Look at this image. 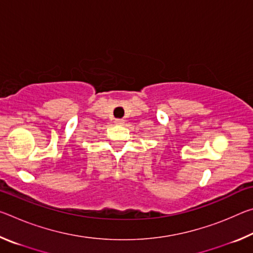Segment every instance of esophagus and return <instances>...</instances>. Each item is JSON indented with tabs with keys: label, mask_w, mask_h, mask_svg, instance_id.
I'll return each mask as SVG.
<instances>
[{
	"label": "esophagus",
	"mask_w": 253,
	"mask_h": 253,
	"mask_svg": "<svg viewBox=\"0 0 253 253\" xmlns=\"http://www.w3.org/2000/svg\"><path fill=\"white\" fill-rule=\"evenodd\" d=\"M116 124H124V121L123 119H116V122H115Z\"/></svg>",
	"instance_id": "obj_1"
}]
</instances>
